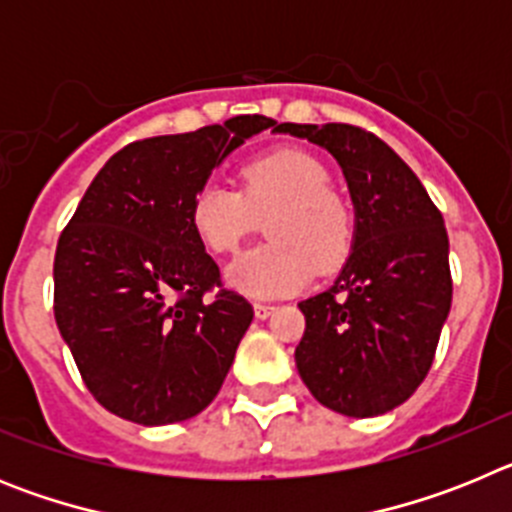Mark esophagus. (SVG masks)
Wrapping results in <instances>:
<instances>
[{"mask_svg": "<svg viewBox=\"0 0 512 512\" xmlns=\"http://www.w3.org/2000/svg\"><path fill=\"white\" fill-rule=\"evenodd\" d=\"M274 310H277V307L266 305V302H256V305H253V315H256L259 320H266Z\"/></svg>", "mask_w": 512, "mask_h": 512, "instance_id": "esophagus-1", "label": "esophagus"}]
</instances>
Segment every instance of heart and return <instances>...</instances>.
Segmentation results:
<instances>
[{
  "instance_id": "heart-1",
  "label": "heart",
  "mask_w": 512,
  "mask_h": 512,
  "mask_svg": "<svg viewBox=\"0 0 512 512\" xmlns=\"http://www.w3.org/2000/svg\"><path fill=\"white\" fill-rule=\"evenodd\" d=\"M243 194L210 182L194 194L189 220L205 248L230 253L266 220L271 243L241 253L225 284L253 300L292 295L315 271H333L354 243L346 202L328 189V169L300 148H279L241 169Z\"/></svg>"
}]
</instances>
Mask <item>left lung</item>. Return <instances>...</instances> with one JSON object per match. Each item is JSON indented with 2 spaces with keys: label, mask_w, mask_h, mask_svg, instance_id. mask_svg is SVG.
I'll return each instance as SVG.
<instances>
[{
  "label": "left lung",
  "mask_w": 512,
  "mask_h": 512,
  "mask_svg": "<svg viewBox=\"0 0 512 512\" xmlns=\"http://www.w3.org/2000/svg\"><path fill=\"white\" fill-rule=\"evenodd\" d=\"M336 158L354 202V243L325 292L300 302L297 372L312 397L374 418L408 400L433 364L451 310L449 235L418 176L384 140L328 122H274Z\"/></svg>",
  "instance_id": "1"
}]
</instances>
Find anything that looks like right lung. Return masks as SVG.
Here are the masks:
<instances>
[{"label":"right lung","mask_w":512,"mask_h":512,"mask_svg":"<svg viewBox=\"0 0 512 512\" xmlns=\"http://www.w3.org/2000/svg\"><path fill=\"white\" fill-rule=\"evenodd\" d=\"M264 115L158 135L99 169L58 238L53 312L81 379L110 413L140 425L194 418L215 400L253 320L189 220L194 194Z\"/></svg>","instance_id":"obj_1"}]
</instances>
